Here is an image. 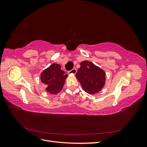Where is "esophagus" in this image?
I'll list each match as a JSON object with an SVG mask.
<instances>
[{
	"label": "esophagus",
	"mask_w": 147,
	"mask_h": 147,
	"mask_svg": "<svg viewBox=\"0 0 147 147\" xmlns=\"http://www.w3.org/2000/svg\"><path fill=\"white\" fill-rule=\"evenodd\" d=\"M68 73L70 75H75V74L77 73V69H72L71 70L69 71Z\"/></svg>",
	"instance_id": "1"
}]
</instances>
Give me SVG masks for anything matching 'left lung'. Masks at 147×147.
I'll return each mask as SVG.
<instances>
[{"mask_svg": "<svg viewBox=\"0 0 147 147\" xmlns=\"http://www.w3.org/2000/svg\"><path fill=\"white\" fill-rule=\"evenodd\" d=\"M83 90L90 94L99 92L105 85V72L88 61H82L75 75Z\"/></svg>", "mask_w": 147, "mask_h": 147, "instance_id": "obj_1", "label": "left lung"}]
</instances>
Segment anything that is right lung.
<instances>
[{
    "label": "right lung",
    "mask_w": 147,
    "mask_h": 147,
    "mask_svg": "<svg viewBox=\"0 0 147 147\" xmlns=\"http://www.w3.org/2000/svg\"><path fill=\"white\" fill-rule=\"evenodd\" d=\"M61 67L59 64L54 63L40 74L42 83L47 86L45 90L51 94H56L62 90L65 78L68 76Z\"/></svg>",
    "instance_id": "1"
}]
</instances>
